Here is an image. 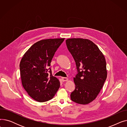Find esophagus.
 Instances as JSON below:
<instances>
[{"mask_svg": "<svg viewBox=\"0 0 127 127\" xmlns=\"http://www.w3.org/2000/svg\"><path fill=\"white\" fill-rule=\"evenodd\" d=\"M62 80L64 82V81H68V78H66V77H62Z\"/></svg>", "mask_w": 127, "mask_h": 127, "instance_id": "esophagus-1", "label": "esophagus"}]
</instances>
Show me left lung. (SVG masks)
<instances>
[{
	"instance_id": "1",
	"label": "left lung",
	"mask_w": 127,
	"mask_h": 127,
	"mask_svg": "<svg viewBox=\"0 0 127 127\" xmlns=\"http://www.w3.org/2000/svg\"><path fill=\"white\" fill-rule=\"evenodd\" d=\"M66 44L77 69L74 78L75 89L70 94L71 100L87 104L96 98L107 77L105 58L97 45L89 39L69 38Z\"/></svg>"
}]
</instances>
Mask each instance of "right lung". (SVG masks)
I'll use <instances>...</instances> for the list:
<instances>
[{
    "mask_svg": "<svg viewBox=\"0 0 127 127\" xmlns=\"http://www.w3.org/2000/svg\"><path fill=\"white\" fill-rule=\"evenodd\" d=\"M64 40H41L31 46L20 62L23 87L28 95L38 102L51 99L60 88V81L52 75L49 66L56 51Z\"/></svg>",
    "mask_w": 127,
    "mask_h": 127,
    "instance_id": "add662e5",
    "label": "right lung"
}]
</instances>
